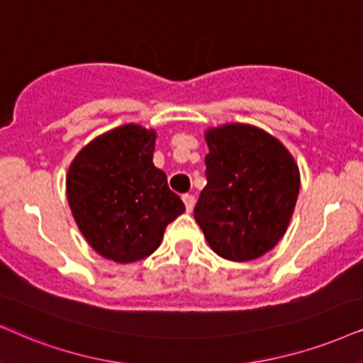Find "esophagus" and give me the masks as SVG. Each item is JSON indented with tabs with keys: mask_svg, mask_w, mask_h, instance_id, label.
<instances>
[{
	"mask_svg": "<svg viewBox=\"0 0 363 363\" xmlns=\"http://www.w3.org/2000/svg\"><path fill=\"white\" fill-rule=\"evenodd\" d=\"M182 201H184V206H186V211H187V213H191V211L194 209V203H196L194 196H191V194H184V196H182Z\"/></svg>",
	"mask_w": 363,
	"mask_h": 363,
	"instance_id": "34e87169",
	"label": "esophagus"
}]
</instances>
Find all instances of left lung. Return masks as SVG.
Here are the masks:
<instances>
[{"instance_id": "8db88e82", "label": "left lung", "mask_w": 363, "mask_h": 363, "mask_svg": "<svg viewBox=\"0 0 363 363\" xmlns=\"http://www.w3.org/2000/svg\"><path fill=\"white\" fill-rule=\"evenodd\" d=\"M208 184L194 218L216 255L251 261L286 233L300 191V171L277 137L250 123L204 132Z\"/></svg>"}]
</instances>
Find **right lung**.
<instances>
[{
	"mask_svg": "<svg viewBox=\"0 0 363 363\" xmlns=\"http://www.w3.org/2000/svg\"><path fill=\"white\" fill-rule=\"evenodd\" d=\"M154 128L125 123L89 142L67 174V199L86 242L127 264L157 250L186 208L154 166Z\"/></svg>",
	"mask_w": 363,
	"mask_h": 363,
	"instance_id": "add662e5",
	"label": "right lung"
}]
</instances>
